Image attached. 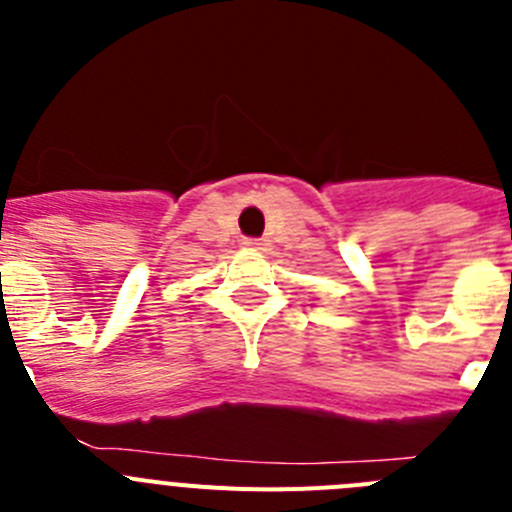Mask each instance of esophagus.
<instances>
[{
    "instance_id": "esophagus-1",
    "label": "esophagus",
    "mask_w": 512,
    "mask_h": 512,
    "mask_svg": "<svg viewBox=\"0 0 512 512\" xmlns=\"http://www.w3.org/2000/svg\"><path fill=\"white\" fill-rule=\"evenodd\" d=\"M243 246L251 248V251H264L266 243L261 241V238H246V241H243Z\"/></svg>"
}]
</instances>
